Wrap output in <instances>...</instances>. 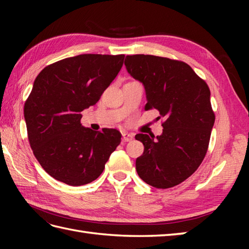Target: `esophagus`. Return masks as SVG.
<instances>
[{"mask_svg": "<svg viewBox=\"0 0 249 249\" xmlns=\"http://www.w3.org/2000/svg\"><path fill=\"white\" fill-rule=\"evenodd\" d=\"M122 136H123V141L124 142H128V141H131L134 139V136L131 134H128V133H123V134H122Z\"/></svg>", "mask_w": 249, "mask_h": 249, "instance_id": "34e87169", "label": "esophagus"}]
</instances>
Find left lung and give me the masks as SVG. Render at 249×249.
<instances>
[{"label":"left lung","instance_id":"obj_1","mask_svg":"<svg viewBox=\"0 0 249 249\" xmlns=\"http://www.w3.org/2000/svg\"><path fill=\"white\" fill-rule=\"evenodd\" d=\"M129 75L144 86L145 110L160 111V136L136 135L144 152L136 160L140 178L156 188H170L197 170L208 152L215 114L208 84L182 61L135 54L125 59Z\"/></svg>","mask_w":249,"mask_h":249}]
</instances>
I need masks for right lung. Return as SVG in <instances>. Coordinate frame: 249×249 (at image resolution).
Returning <instances> with one entry per match:
<instances>
[{
  "label": "right lung",
  "mask_w": 249,
  "mask_h": 249,
  "mask_svg": "<svg viewBox=\"0 0 249 249\" xmlns=\"http://www.w3.org/2000/svg\"><path fill=\"white\" fill-rule=\"evenodd\" d=\"M124 54H80L46 66L24 104L28 138L36 160L57 181L81 186L96 179L121 133L95 131L80 123L121 71Z\"/></svg>",
  "instance_id": "add662e5"
}]
</instances>
